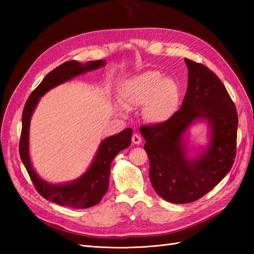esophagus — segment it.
<instances>
[{"mask_svg": "<svg viewBox=\"0 0 254 254\" xmlns=\"http://www.w3.org/2000/svg\"><path fill=\"white\" fill-rule=\"evenodd\" d=\"M131 141H132L133 144L139 145V144H141V142H142V137H141L139 134H137V133H134V134L132 135Z\"/></svg>", "mask_w": 254, "mask_h": 254, "instance_id": "34e87169", "label": "esophagus"}]
</instances>
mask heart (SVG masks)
<instances>
[{
	"label": "heart",
	"mask_w": 254,
	"mask_h": 254,
	"mask_svg": "<svg viewBox=\"0 0 254 254\" xmlns=\"http://www.w3.org/2000/svg\"><path fill=\"white\" fill-rule=\"evenodd\" d=\"M120 98L127 107L144 106V117L153 124L170 121L180 103L179 83L157 70H148L121 84Z\"/></svg>",
	"instance_id": "obj_1"
}]
</instances>
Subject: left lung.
Returning <instances> with one entry per match:
<instances>
[{
    "label": "left lung",
    "instance_id": "left-lung-1",
    "mask_svg": "<svg viewBox=\"0 0 254 254\" xmlns=\"http://www.w3.org/2000/svg\"><path fill=\"white\" fill-rule=\"evenodd\" d=\"M188 90L181 108L162 124L142 126L149 178L159 196L173 203H189L214 189L231 170L236 151L237 112L224 83L210 68L184 59ZM197 121L209 127V142L188 157L187 130Z\"/></svg>",
    "mask_w": 254,
    "mask_h": 254
}]
</instances>
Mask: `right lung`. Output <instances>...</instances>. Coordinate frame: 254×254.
<instances>
[{
  "label": "right lung",
  "instance_id": "1",
  "mask_svg": "<svg viewBox=\"0 0 254 254\" xmlns=\"http://www.w3.org/2000/svg\"><path fill=\"white\" fill-rule=\"evenodd\" d=\"M106 65L105 60L88 61L86 64L76 60L66 61L50 72L29 95L22 113V131L20 137V157L39 194L47 200L73 207L87 209L102 200L109 187L111 163L114 157L131 144L132 129L127 128L120 133L106 137L99 144L91 165L79 178L71 182L54 184L43 180L34 170L29 157V126L30 119L40 98L61 83L79 75L97 70Z\"/></svg>",
  "mask_w": 254,
  "mask_h": 254
}]
</instances>
